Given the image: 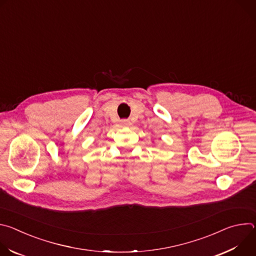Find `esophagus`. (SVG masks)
I'll return each instance as SVG.
<instances>
[{
	"mask_svg": "<svg viewBox=\"0 0 256 256\" xmlns=\"http://www.w3.org/2000/svg\"><path fill=\"white\" fill-rule=\"evenodd\" d=\"M120 124H122V126H128L130 124V122L128 120H124L120 122Z\"/></svg>",
	"mask_w": 256,
	"mask_h": 256,
	"instance_id": "esophagus-1",
	"label": "esophagus"
}]
</instances>
